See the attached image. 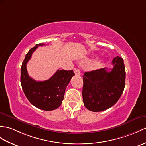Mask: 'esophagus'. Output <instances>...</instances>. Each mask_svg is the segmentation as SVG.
I'll return each mask as SVG.
<instances>
[{"label": "esophagus", "instance_id": "1", "mask_svg": "<svg viewBox=\"0 0 146 146\" xmlns=\"http://www.w3.org/2000/svg\"><path fill=\"white\" fill-rule=\"evenodd\" d=\"M74 73H75L76 75H80V74H81L80 70L78 68H76V69L74 70Z\"/></svg>", "mask_w": 146, "mask_h": 146}]
</instances>
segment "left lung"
Listing matches in <instances>:
<instances>
[{
  "mask_svg": "<svg viewBox=\"0 0 146 146\" xmlns=\"http://www.w3.org/2000/svg\"><path fill=\"white\" fill-rule=\"evenodd\" d=\"M113 68H103L84 73L83 100L88 110L100 112L109 109L119 100L125 87L126 70L122 58L113 60Z\"/></svg>",
  "mask_w": 146,
  "mask_h": 146,
  "instance_id": "left-lung-1",
  "label": "left lung"
}]
</instances>
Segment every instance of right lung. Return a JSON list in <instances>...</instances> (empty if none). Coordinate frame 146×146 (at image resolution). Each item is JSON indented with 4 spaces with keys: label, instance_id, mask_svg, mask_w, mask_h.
I'll list each match as a JSON object with an SVG mask.
<instances>
[{
    "label": "right lung",
    "instance_id": "add662e5",
    "mask_svg": "<svg viewBox=\"0 0 146 146\" xmlns=\"http://www.w3.org/2000/svg\"><path fill=\"white\" fill-rule=\"evenodd\" d=\"M43 45L45 44H36L27 53L22 64L20 82L30 103L40 110L52 111L57 109L62 104L66 88L74 73L73 70H58L48 80L37 81L30 78L27 73V63L38 46Z\"/></svg>",
    "mask_w": 146,
    "mask_h": 146
}]
</instances>
